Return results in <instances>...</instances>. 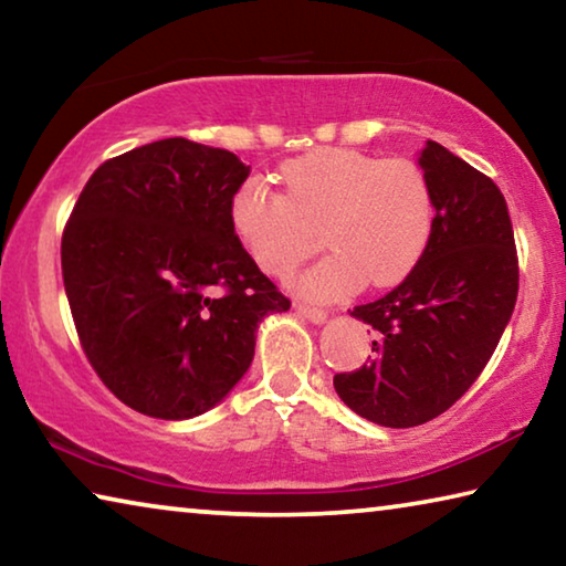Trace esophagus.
Masks as SVG:
<instances>
[{
	"label": "esophagus",
	"mask_w": 566,
	"mask_h": 566,
	"mask_svg": "<svg viewBox=\"0 0 566 566\" xmlns=\"http://www.w3.org/2000/svg\"><path fill=\"white\" fill-rule=\"evenodd\" d=\"M294 312H297L300 317H304V319H310L312 325H325L327 322V312L325 310H317V307H307V304H297V307H294Z\"/></svg>",
	"instance_id": "obj_1"
}]
</instances>
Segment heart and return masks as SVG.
Listing matches in <instances>:
<instances>
[{"mask_svg": "<svg viewBox=\"0 0 566 566\" xmlns=\"http://www.w3.org/2000/svg\"><path fill=\"white\" fill-rule=\"evenodd\" d=\"M284 193L251 176L229 199V223L254 264L286 276L319 247L332 254L307 269L297 292L339 300L390 286L423 259L433 234V188L418 164L353 148H317L282 168Z\"/></svg>", "mask_w": 566, "mask_h": 566, "instance_id": "1", "label": "heart"}]
</instances>
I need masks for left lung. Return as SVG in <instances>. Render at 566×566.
Returning a JSON list of instances; mask_svg holds the SVG:
<instances>
[{
    "mask_svg": "<svg viewBox=\"0 0 566 566\" xmlns=\"http://www.w3.org/2000/svg\"><path fill=\"white\" fill-rule=\"evenodd\" d=\"M418 166L433 188V234L396 290L349 315L375 329L373 357L335 375L349 410L385 428L441 416L491 360L514 312L518 262L499 186L441 143Z\"/></svg>",
    "mask_w": 566,
    "mask_h": 566,
    "instance_id": "left-lung-1",
    "label": "left lung"
}]
</instances>
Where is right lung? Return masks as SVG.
Segmentation results:
<instances>
[{
    "mask_svg": "<svg viewBox=\"0 0 566 566\" xmlns=\"http://www.w3.org/2000/svg\"><path fill=\"white\" fill-rule=\"evenodd\" d=\"M249 170L231 150L156 140L105 160L67 221L62 280L80 343L143 416L219 406L254 360L259 322L290 310L231 231Z\"/></svg>",
    "mask_w": 566,
    "mask_h": 566,
    "instance_id": "1",
    "label": "right lung"
}]
</instances>
